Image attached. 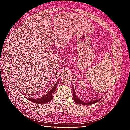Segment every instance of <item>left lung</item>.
Wrapping results in <instances>:
<instances>
[{
    "label": "left lung",
    "instance_id": "left-lung-1",
    "mask_svg": "<svg viewBox=\"0 0 130 130\" xmlns=\"http://www.w3.org/2000/svg\"><path fill=\"white\" fill-rule=\"evenodd\" d=\"M73 98H74V101L75 102V103L77 104H81V105H92V104H94L96 103H97L98 101H99L101 98L98 100H94V101H91L90 102H88V103H85V102L81 101L79 98H78V97L75 94V90H74V87H73Z\"/></svg>",
    "mask_w": 130,
    "mask_h": 130
}]
</instances>
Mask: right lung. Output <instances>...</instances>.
I'll return each mask as SVG.
<instances>
[{
    "label": "right lung",
    "mask_w": 130,
    "mask_h": 130,
    "mask_svg": "<svg viewBox=\"0 0 130 130\" xmlns=\"http://www.w3.org/2000/svg\"><path fill=\"white\" fill-rule=\"evenodd\" d=\"M58 84V81L54 85V87L50 90V91L46 94V95L43 96L40 98H27L26 97V99L27 100H30V101L34 102L35 103H38V104H45L47 103L48 102L50 101L53 99V94L55 92V90L56 89V86Z\"/></svg>",
    "instance_id": "1"
}]
</instances>
